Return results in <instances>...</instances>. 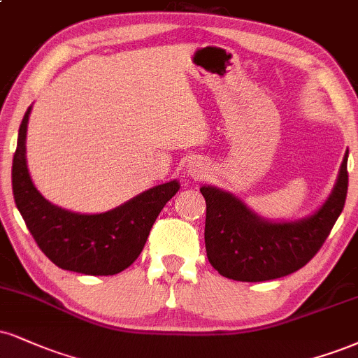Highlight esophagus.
<instances>
[{
    "label": "esophagus",
    "instance_id": "1",
    "mask_svg": "<svg viewBox=\"0 0 358 358\" xmlns=\"http://www.w3.org/2000/svg\"><path fill=\"white\" fill-rule=\"evenodd\" d=\"M188 173H190L193 178H203L205 173H206V166L203 162L200 160H193L190 162V165H188Z\"/></svg>",
    "mask_w": 358,
    "mask_h": 358
}]
</instances>
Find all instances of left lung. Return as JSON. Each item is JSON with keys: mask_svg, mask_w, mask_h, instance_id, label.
Listing matches in <instances>:
<instances>
[{"mask_svg": "<svg viewBox=\"0 0 358 358\" xmlns=\"http://www.w3.org/2000/svg\"><path fill=\"white\" fill-rule=\"evenodd\" d=\"M348 153V152H347ZM347 158L325 205L296 223H270L258 218L238 198L201 187L206 201V257L223 277L238 282H265L300 270L317 255L345 205Z\"/></svg>", "mask_w": 358, "mask_h": 358, "instance_id": "1", "label": "left lung"}]
</instances>
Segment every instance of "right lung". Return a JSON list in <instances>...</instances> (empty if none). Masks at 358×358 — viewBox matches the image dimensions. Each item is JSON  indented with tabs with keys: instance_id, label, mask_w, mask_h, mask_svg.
Here are the masks:
<instances>
[{
	"instance_id": "add662e5",
	"label": "right lung",
	"mask_w": 358,
	"mask_h": 358,
	"mask_svg": "<svg viewBox=\"0 0 358 358\" xmlns=\"http://www.w3.org/2000/svg\"><path fill=\"white\" fill-rule=\"evenodd\" d=\"M29 106L20 124L13 157V195L29 234L56 266L85 275H115L128 268L143 250L150 230L178 182L150 188L100 215H80L51 205L34 188L27 166V124Z\"/></svg>"
}]
</instances>
